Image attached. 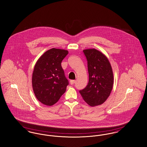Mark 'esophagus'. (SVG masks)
<instances>
[{"label":"esophagus","mask_w":147,"mask_h":147,"mask_svg":"<svg viewBox=\"0 0 147 147\" xmlns=\"http://www.w3.org/2000/svg\"><path fill=\"white\" fill-rule=\"evenodd\" d=\"M76 82V81L75 80H71L70 81V83L71 85L74 84Z\"/></svg>","instance_id":"34e87169"}]
</instances>
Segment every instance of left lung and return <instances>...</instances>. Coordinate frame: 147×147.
<instances>
[{"mask_svg":"<svg viewBox=\"0 0 147 147\" xmlns=\"http://www.w3.org/2000/svg\"><path fill=\"white\" fill-rule=\"evenodd\" d=\"M83 52L88 61L89 82L79 92L90 106L101 105L109 97L113 88L111 64L107 57L97 49H84Z\"/></svg>","mask_w":147,"mask_h":147,"instance_id":"8db88e82","label":"left lung"}]
</instances>
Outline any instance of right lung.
<instances>
[{
    "instance_id": "obj_1",
    "label": "right lung",
    "mask_w": 147,
    "mask_h": 147,
    "mask_svg": "<svg viewBox=\"0 0 147 147\" xmlns=\"http://www.w3.org/2000/svg\"><path fill=\"white\" fill-rule=\"evenodd\" d=\"M68 54L67 50L53 48L45 52L35 64L32 89L36 98L44 105L55 104L66 91L69 83L61 62Z\"/></svg>"
}]
</instances>
